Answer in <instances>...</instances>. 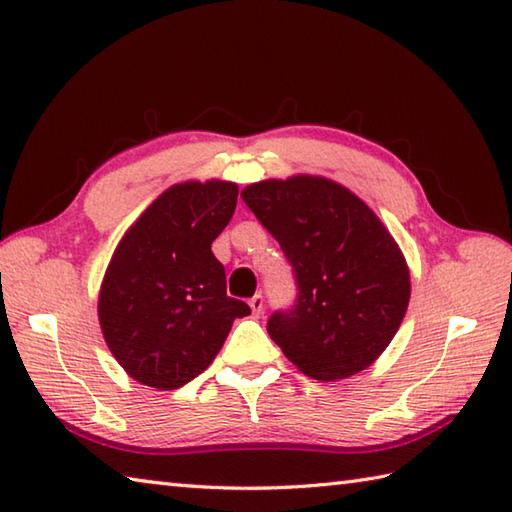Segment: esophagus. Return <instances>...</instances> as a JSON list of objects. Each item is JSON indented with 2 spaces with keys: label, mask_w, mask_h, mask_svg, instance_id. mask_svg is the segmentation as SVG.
Instances as JSON below:
<instances>
[{
  "label": "esophagus",
  "mask_w": 512,
  "mask_h": 512,
  "mask_svg": "<svg viewBox=\"0 0 512 512\" xmlns=\"http://www.w3.org/2000/svg\"><path fill=\"white\" fill-rule=\"evenodd\" d=\"M248 306H250V310H253V317H262V314H264V297L255 295L253 299L248 301Z\"/></svg>",
  "instance_id": "1"
}]
</instances>
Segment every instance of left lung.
<instances>
[{"instance_id":"8db88e82","label":"left lung","mask_w":512,"mask_h":512,"mask_svg":"<svg viewBox=\"0 0 512 512\" xmlns=\"http://www.w3.org/2000/svg\"><path fill=\"white\" fill-rule=\"evenodd\" d=\"M242 200L297 284L266 330L303 374L339 380L383 354L409 306V268L374 211L341 184L297 176L250 184Z\"/></svg>"}]
</instances>
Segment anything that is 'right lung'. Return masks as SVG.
<instances>
[{
	"label": "right lung",
	"mask_w": 512,
	"mask_h": 512,
	"mask_svg": "<svg viewBox=\"0 0 512 512\" xmlns=\"http://www.w3.org/2000/svg\"><path fill=\"white\" fill-rule=\"evenodd\" d=\"M237 184L184 182L138 217L107 268L99 321L116 361L138 383L178 389L222 350L248 303L226 295L211 244L231 222Z\"/></svg>",
	"instance_id": "1"
}]
</instances>
